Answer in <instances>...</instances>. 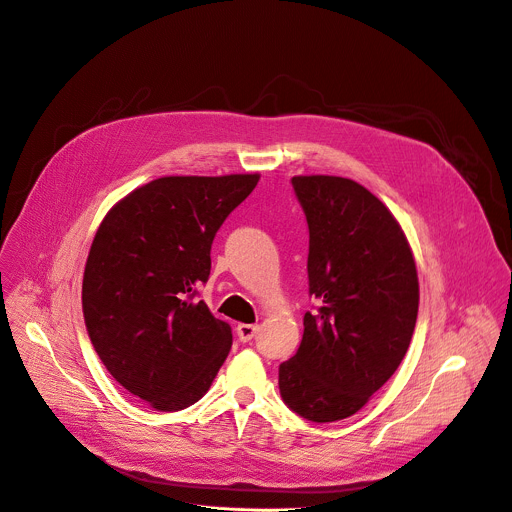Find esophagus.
<instances>
[{"label":"esophagus","instance_id":"1","mask_svg":"<svg viewBox=\"0 0 512 512\" xmlns=\"http://www.w3.org/2000/svg\"><path fill=\"white\" fill-rule=\"evenodd\" d=\"M255 333H257V325H247V323H241V325L236 327V335H238V339H241L243 344L251 342V339L255 337Z\"/></svg>","mask_w":512,"mask_h":512}]
</instances>
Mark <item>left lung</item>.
<instances>
[{
	"label": "left lung",
	"mask_w": 512,
	"mask_h": 512,
	"mask_svg": "<svg viewBox=\"0 0 512 512\" xmlns=\"http://www.w3.org/2000/svg\"><path fill=\"white\" fill-rule=\"evenodd\" d=\"M309 224V294L296 354L280 364V393L317 424L356 414L401 364L418 319L414 255L393 214L342 177H294Z\"/></svg>",
	"instance_id": "1"
}]
</instances>
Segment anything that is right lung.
<instances>
[{"mask_svg": "<svg viewBox=\"0 0 512 512\" xmlns=\"http://www.w3.org/2000/svg\"><path fill=\"white\" fill-rule=\"evenodd\" d=\"M259 175L162 177L129 193L102 220L84 269L90 342L135 397L179 412L208 393L232 329L197 300L214 236Z\"/></svg>", "mask_w": 512, "mask_h": 512, "instance_id": "1", "label": "right lung"}]
</instances>
